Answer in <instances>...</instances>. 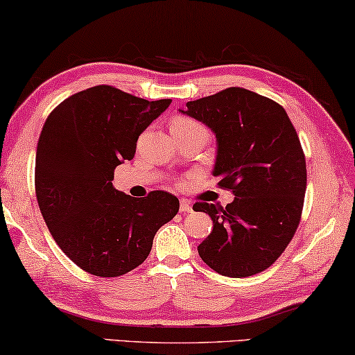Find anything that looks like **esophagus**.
<instances>
[{
    "label": "esophagus",
    "mask_w": 355,
    "mask_h": 355,
    "mask_svg": "<svg viewBox=\"0 0 355 355\" xmlns=\"http://www.w3.org/2000/svg\"><path fill=\"white\" fill-rule=\"evenodd\" d=\"M191 210H193V207H191V204H189L188 199L180 200V211H184V214H187V211H191Z\"/></svg>",
    "instance_id": "1"
}]
</instances>
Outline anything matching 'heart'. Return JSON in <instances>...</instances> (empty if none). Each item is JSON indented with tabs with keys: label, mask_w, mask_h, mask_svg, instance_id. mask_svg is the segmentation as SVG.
Listing matches in <instances>:
<instances>
[{
	"label": "heart",
	"mask_w": 355,
	"mask_h": 355,
	"mask_svg": "<svg viewBox=\"0 0 355 355\" xmlns=\"http://www.w3.org/2000/svg\"><path fill=\"white\" fill-rule=\"evenodd\" d=\"M202 129H205L202 124L191 118H188V116H175V118L171 121L172 134H182V132L202 130Z\"/></svg>",
	"instance_id": "heart-1"
}]
</instances>
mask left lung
<instances>
[{
    "instance_id": "1",
    "label": "left lung",
    "mask_w": 355,
    "mask_h": 355,
    "mask_svg": "<svg viewBox=\"0 0 355 355\" xmlns=\"http://www.w3.org/2000/svg\"><path fill=\"white\" fill-rule=\"evenodd\" d=\"M183 111L209 125L218 141L214 175L236 196L226 207L196 202L214 230L198 252L221 276L248 277L282 255L298 228L306 193V159L298 134L274 100L228 87L193 100Z\"/></svg>"
}]
</instances>
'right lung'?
I'll list each match as a JSON object with an SVG mask.
<instances>
[{
  "mask_svg": "<svg viewBox=\"0 0 355 355\" xmlns=\"http://www.w3.org/2000/svg\"><path fill=\"white\" fill-rule=\"evenodd\" d=\"M171 98L148 102L113 86H94L63 100L42 125L35 191L62 252L89 274L118 277L150 255L157 230L180 202L166 191L130 198L111 183L135 155L137 140Z\"/></svg>",
  "mask_w": 355,
  "mask_h": 355,
  "instance_id": "add662e5",
  "label": "right lung"
}]
</instances>
